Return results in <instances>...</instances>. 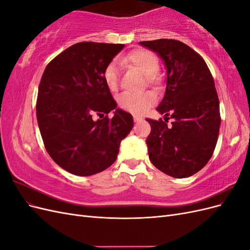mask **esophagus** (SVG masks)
<instances>
[{
	"mask_svg": "<svg viewBox=\"0 0 250 250\" xmlns=\"http://www.w3.org/2000/svg\"><path fill=\"white\" fill-rule=\"evenodd\" d=\"M133 120H134V122H137V123H139V122H141V121H143V119H141V118H138V117H133Z\"/></svg>",
	"mask_w": 250,
	"mask_h": 250,
	"instance_id": "esophagus-1",
	"label": "esophagus"
}]
</instances>
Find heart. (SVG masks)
I'll list each match as a JSON object with an SVG mask.
<instances>
[{"mask_svg":"<svg viewBox=\"0 0 250 250\" xmlns=\"http://www.w3.org/2000/svg\"><path fill=\"white\" fill-rule=\"evenodd\" d=\"M120 62L128 63L135 67L140 73L145 76L146 83L149 86H155L160 79H158V71H160V62L154 53L145 49H137L128 53L127 55L121 57ZM120 71L118 62L112 60L103 72V78L106 86L111 92H115L119 87ZM155 102V98L149 94L144 93L141 95H134L125 93L119 97V106L126 110L134 113V115H143L149 107L152 106Z\"/></svg>","mask_w":250,"mask_h":250,"instance_id":"b5f03b06","label":"heart"}]
</instances>
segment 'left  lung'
<instances>
[{
  "label": "left lung",
  "instance_id": "left-lung-1",
  "mask_svg": "<svg viewBox=\"0 0 250 250\" xmlns=\"http://www.w3.org/2000/svg\"><path fill=\"white\" fill-rule=\"evenodd\" d=\"M140 43L157 52L167 67L166 94L157 107L166 121L146 119L151 126L146 140L149 158L172 177L192 176L210 160L220 129L213 76L200 54L184 42L162 39Z\"/></svg>",
  "mask_w": 250,
  "mask_h": 250
}]
</instances>
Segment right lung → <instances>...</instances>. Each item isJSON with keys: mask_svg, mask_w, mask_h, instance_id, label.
<instances>
[{"mask_svg": "<svg viewBox=\"0 0 250 250\" xmlns=\"http://www.w3.org/2000/svg\"><path fill=\"white\" fill-rule=\"evenodd\" d=\"M122 43L82 42L60 53L46 66L36 100L43 145L58 166L89 176L117 160L120 144L133 126L130 113L116 109L103 72ZM97 114L100 119L93 121Z\"/></svg>", "mask_w": 250, "mask_h": 250, "instance_id": "obj_1", "label": "right lung"}]
</instances>
